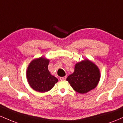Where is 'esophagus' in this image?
Segmentation results:
<instances>
[{
	"label": "esophagus",
	"instance_id": "1",
	"mask_svg": "<svg viewBox=\"0 0 123 123\" xmlns=\"http://www.w3.org/2000/svg\"><path fill=\"white\" fill-rule=\"evenodd\" d=\"M66 78H67V75H66V76L63 77H60V80H66Z\"/></svg>",
	"mask_w": 123,
	"mask_h": 123
}]
</instances>
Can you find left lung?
I'll list each match as a JSON object with an SVG mask.
<instances>
[{"label":"left lung","mask_w":123,"mask_h":123,"mask_svg":"<svg viewBox=\"0 0 123 123\" xmlns=\"http://www.w3.org/2000/svg\"><path fill=\"white\" fill-rule=\"evenodd\" d=\"M100 80L99 68L89 60L75 64L74 72L67 78V81L75 91L85 93L97 86Z\"/></svg>","instance_id":"8db88e82"}]
</instances>
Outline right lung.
I'll return each instance as SVG.
<instances>
[{
    "mask_svg": "<svg viewBox=\"0 0 123 123\" xmlns=\"http://www.w3.org/2000/svg\"><path fill=\"white\" fill-rule=\"evenodd\" d=\"M49 60L43 57L32 60L27 70L28 83L33 89L39 92L49 91L58 80L48 70Z\"/></svg>",
    "mask_w": 123,
    "mask_h": 123,
    "instance_id": "right-lung-1",
    "label": "right lung"
}]
</instances>
